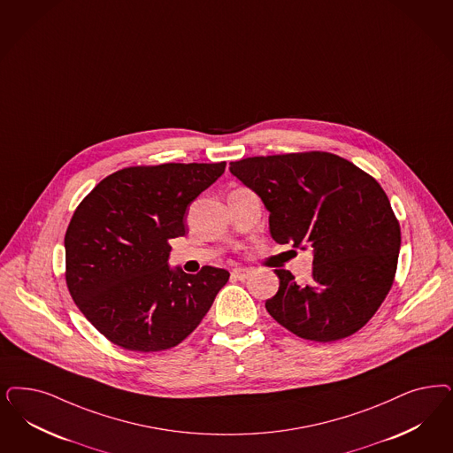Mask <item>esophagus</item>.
<instances>
[{
	"label": "esophagus",
	"mask_w": 453,
	"mask_h": 453,
	"mask_svg": "<svg viewBox=\"0 0 453 453\" xmlns=\"http://www.w3.org/2000/svg\"><path fill=\"white\" fill-rule=\"evenodd\" d=\"M250 273H252V271H250V267H234L231 274H233V278H234V280L244 281V280H248V278H250Z\"/></svg>",
	"instance_id": "obj_1"
}]
</instances>
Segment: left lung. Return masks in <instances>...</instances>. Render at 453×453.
Listing matches in <instances>:
<instances>
[{
    "mask_svg": "<svg viewBox=\"0 0 453 453\" xmlns=\"http://www.w3.org/2000/svg\"><path fill=\"white\" fill-rule=\"evenodd\" d=\"M229 171L269 211L278 244L311 248V281L274 269L280 289L267 312L299 338L336 342L363 328L388 295L400 224L372 175L328 152L250 157Z\"/></svg>",
    "mask_w": 453,
    "mask_h": 453,
    "instance_id": "obj_1",
    "label": "left lung"
}]
</instances>
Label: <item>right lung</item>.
<instances>
[{"label": "right lung", "instance_id": "right-lung-1", "mask_svg": "<svg viewBox=\"0 0 453 453\" xmlns=\"http://www.w3.org/2000/svg\"><path fill=\"white\" fill-rule=\"evenodd\" d=\"M219 164L127 167L80 203L65 234L66 286L83 316L130 351H162L186 340L229 273L169 265V239L186 235L188 203L224 173Z\"/></svg>", "mask_w": 453, "mask_h": 453}]
</instances>
